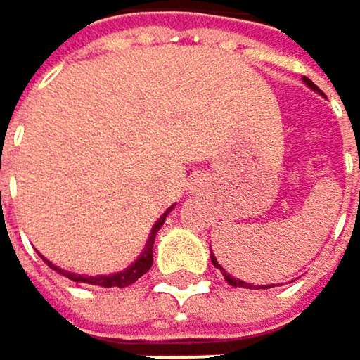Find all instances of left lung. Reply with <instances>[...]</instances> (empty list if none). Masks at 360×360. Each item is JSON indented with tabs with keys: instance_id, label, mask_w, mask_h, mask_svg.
I'll use <instances>...</instances> for the list:
<instances>
[{
	"instance_id": "obj_1",
	"label": "left lung",
	"mask_w": 360,
	"mask_h": 360,
	"mask_svg": "<svg viewBox=\"0 0 360 360\" xmlns=\"http://www.w3.org/2000/svg\"><path fill=\"white\" fill-rule=\"evenodd\" d=\"M304 82H306V84H308L310 88L319 90V88H316V86H314V84H312V82H310L308 77H304ZM211 262H213V266H215V268H219V270H221L224 278H226V281H228V283H230L232 287H245V289H255V285H249V283H243V281H238V278L230 276V274H228V272H226V270H224V268H221V266L217 264V259H215V255H213V253H211ZM262 289H266V287H262Z\"/></svg>"
}]
</instances>
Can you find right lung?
Here are the masks:
<instances>
[{
	"mask_svg": "<svg viewBox=\"0 0 360 360\" xmlns=\"http://www.w3.org/2000/svg\"><path fill=\"white\" fill-rule=\"evenodd\" d=\"M168 211H172V207L168 209ZM168 211L155 221V226H153V230H151V234H149V240H147V245H145V249H143V253L139 255V259L130 266V268H126L124 272H117V274H109V276H79V274H73V272H63L60 268H56V266H52L50 262H46L52 270H56V272H60L63 276H67L69 281H73V283H88V285H96V287H117V289H124V287H130L132 283H136L143 274H147L149 272V268H151V264H153V240H155V234H158V230L162 228V224H164V219H166V215H168Z\"/></svg>",
	"mask_w": 360,
	"mask_h": 360,
	"instance_id": "1",
	"label": "right lung"
}]
</instances>
